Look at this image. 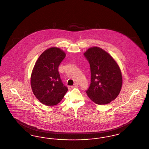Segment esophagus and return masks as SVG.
Here are the masks:
<instances>
[{
  "label": "esophagus",
  "mask_w": 149,
  "mask_h": 149,
  "mask_svg": "<svg viewBox=\"0 0 149 149\" xmlns=\"http://www.w3.org/2000/svg\"><path fill=\"white\" fill-rule=\"evenodd\" d=\"M78 83H75L74 85H72V86H71V88H75V87H77V86H78Z\"/></svg>",
  "instance_id": "obj_1"
}]
</instances>
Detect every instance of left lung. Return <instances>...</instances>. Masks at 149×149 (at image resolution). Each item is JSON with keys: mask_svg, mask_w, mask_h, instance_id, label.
Here are the masks:
<instances>
[{"mask_svg": "<svg viewBox=\"0 0 149 149\" xmlns=\"http://www.w3.org/2000/svg\"><path fill=\"white\" fill-rule=\"evenodd\" d=\"M84 55L90 64L91 83L86 93L95 103L104 105L116 99L122 85L120 68L113 58L98 47H92Z\"/></svg>", "mask_w": 149, "mask_h": 149, "instance_id": "obj_1", "label": "left lung"}]
</instances>
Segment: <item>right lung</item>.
I'll return each instance as SVG.
<instances>
[{
	"instance_id": "right-lung-1",
	"label": "right lung",
	"mask_w": 149,
	"mask_h": 149,
	"mask_svg": "<svg viewBox=\"0 0 149 149\" xmlns=\"http://www.w3.org/2000/svg\"><path fill=\"white\" fill-rule=\"evenodd\" d=\"M65 56V52L60 48H49L38 57L32 71V92L37 99L46 106L57 104L68 90L62 83L58 71Z\"/></svg>"
}]
</instances>
